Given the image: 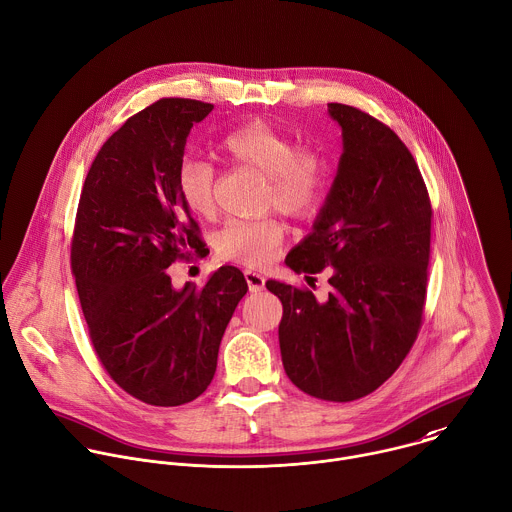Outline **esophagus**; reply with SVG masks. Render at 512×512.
<instances>
[{
  "label": "esophagus",
  "instance_id": "1",
  "mask_svg": "<svg viewBox=\"0 0 512 512\" xmlns=\"http://www.w3.org/2000/svg\"><path fill=\"white\" fill-rule=\"evenodd\" d=\"M244 276H246V282H248L250 292H260V290H264V284H266L264 274H260V272H256V270H246Z\"/></svg>",
  "mask_w": 512,
  "mask_h": 512
}]
</instances>
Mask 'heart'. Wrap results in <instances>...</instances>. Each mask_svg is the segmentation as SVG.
Returning <instances> with one entry per match:
<instances>
[{
	"instance_id": "obj_1",
	"label": "heart",
	"mask_w": 512,
	"mask_h": 512,
	"mask_svg": "<svg viewBox=\"0 0 512 512\" xmlns=\"http://www.w3.org/2000/svg\"><path fill=\"white\" fill-rule=\"evenodd\" d=\"M218 154L268 176V208L304 218L320 202L326 180L324 158L310 146H296L288 134L264 122H248L228 132L218 142ZM176 190L192 214L210 216L216 206V168L200 158H184L176 170ZM282 240L284 226L272 218L232 220L218 236V250L224 258L264 266Z\"/></svg>"
}]
</instances>
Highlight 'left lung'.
Here are the masks:
<instances>
[{
  "mask_svg": "<svg viewBox=\"0 0 512 512\" xmlns=\"http://www.w3.org/2000/svg\"><path fill=\"white\" fill-rule=\"evenodd\" d=\"M342 156L312 232L286 256L294 272L330 268L328 298L280 280L282 364L306 394L350 402L388 380L412 348L426 296L430 200L402 140L372 116L328 104Z\"/></svg>",
  "mask_w": 512,
  "mask_h": 512,
  "instance_id": "obj_1",
  "label": "left lung"
}]
</instances>
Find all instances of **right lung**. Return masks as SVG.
<instances>
[{
	"label": "right lung",
	"instance_id": "right-lung-1",
	"mask_svg": "<svg viewBox=\"0 0 512 512\" xmlns=\"http://www.w3.org/2000/svg\"><path fill=\"white\" fill-rule=\"evenodd\" d=\"M212 104L164 98L98 152L78 206L72 270L100 362L134 398L180 406L212 382L224 330L248 292L236 266L202 288H174L168 268L204 248L178 196L186 138Z\"/></svg>",
	"mask_w": 512,
	"mask_h": 512
}]
</instances>
